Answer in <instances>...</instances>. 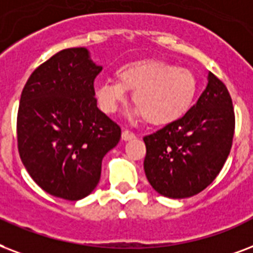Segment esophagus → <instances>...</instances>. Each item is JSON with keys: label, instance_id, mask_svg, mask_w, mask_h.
<instances>
[{"label": "esophagus", "instance_id": "1", "mask_svg": "<svg viewBox=\"0 0 253 253\" xmlns=\"http://www.w3.org/2000/svg\"><path fill=\"white\" fill-rule=\"evenodd\" d=\"M121 138L124 141L133 140V138H136V134L132 132H129V130H123V133H121Z\"/></svg>", "mask_w": 253, "mask_h": 253}]
</instances>
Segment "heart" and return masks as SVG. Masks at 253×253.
Instances as JSON below:
<instances>
[{"mask_svg":"<svg viewBox=\"0 0 253 253\" xmlns=\"http://www.w3.org/2000/svg\"><path fill=\"white\" fill-rule=\"evenodd\" d=\"M116 79L100 80L95 85L99 107L113 113L133 92L136 113L152 125H166L185 116L198 93V79L190 68L162 59H141L121 66Z\"/></svg>","mask_w":253,"mask_h":253,"instance_id":"1","label":"heart"}]
</instances>
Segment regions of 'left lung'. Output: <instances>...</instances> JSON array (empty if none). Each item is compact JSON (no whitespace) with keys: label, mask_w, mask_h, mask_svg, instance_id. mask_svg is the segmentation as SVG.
<instances>
[{"label":"left lung","mask_w":253,"mask_h":253,"mask_svg":"<svg viewBox=\"0 0 253 253\" xmlns=\"http://www.w3.org/2000/svg\"><path fill=\"white\" fill-rule=\"evenodd\" d=\"M235 132L232 99L226 84L209 74V84L185 116L144 137V169L164 197H193L220 173Z\"/></svg>","instance_id":"obj_1"}]
</instances>
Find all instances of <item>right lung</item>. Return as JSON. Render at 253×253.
I'll return each mask as SVG.
<instances>
[{
    "label": "right lung",
    "mask_w": 253,
    "mask_h": 253,
    "mask_svg": "<svg viewBox=\"0 0 253 253\" xmlns=\"http://www.w3.org/2000/svg\"><path fill=\"white\" fill-rule=\"evenodd\" d=\"M87 48L56 52L35 68L17 115L19 157L35 183L54 197L79 201L100 181L101 161L121 128L97 108L96 76Z\"/></svg>",
    "instance_id": "add662e5"
}]
</instances>
